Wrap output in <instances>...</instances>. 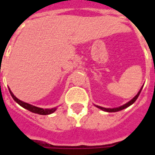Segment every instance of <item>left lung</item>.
Returning <instances> with one entry per match:
<instances>
[{
	"label": "left lung",
	"instance_id": "left-lung-1",
	"mask_svg": "<svg viewBox=\"0 0 155 155\" xmlns=\"http://www.w3.org/2000/svg\"><path fill=\"white\" fill-rule=\"evenodd\" d=\"M141 90H142V88L140 89V91H139V93L134 96V97L130 101H129L128 103H126L125 104H124V105H122V106H120V107H118V108H114V109H107V108H104V107H101V106H97L96 105V107H98L99 109H101V110H102L104 111H106V112H117V111H120V110H124V109H125V108L129 107L130 105H131L132 104H134V102H135V101H136L137 99H138V97H139V95H140V92H141Z\"/></svg>",
	"mask_w": 155,
	"mask_h": 155
}]
</instances>
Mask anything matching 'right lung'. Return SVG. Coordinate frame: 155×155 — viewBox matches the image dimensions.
<instances>
[{"label": "right lung", "mask_w": 155, "mask_h": 155, "mask_svg": "<svg viewBox=\"0 0 155 155\" xmlns=\"http://www.w3.org/2000/svg\"><path fill=\"white\" fill-rule=\"evenodd\" d=\"M10 93H11V95H12V98L14 99V101H15L16 103H18L21 106H22L23 108H25L26 110H30L31 112H33V113H35V114L46 115V114H52L53 112H54V111L56 110V108H52V109H41V108H38L36 107V106H34V105H31V104L25 103V102L20 101L19 99H17V98L15 97L11 91H10Z\"/></svg>", "instance_id": "right-lung-1"}]
</instances>
